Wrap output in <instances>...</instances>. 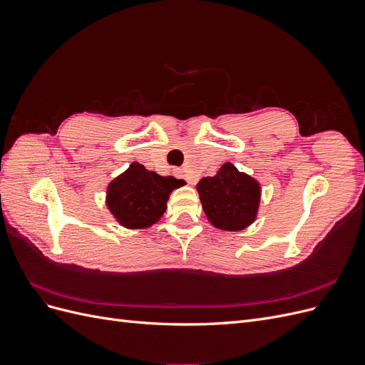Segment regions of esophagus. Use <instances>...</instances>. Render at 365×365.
I'll use <instances>...</instances> for the list:
<instances>
[{"mask_svg": "<svg viewBox=\"0 0 365 365\" xmlns=\"http://www.w3.org/2000/svg\"><path fill=\"white\" fill-rule=\"evenodd\" d=\"M175 173H176V175H180V176H182V178H185V181L189 182L190 185H195V184H196V178H195V176L187 175V173H185V170H182V169H176V170H175Z\"/></svg>", "mask_w": 365, "mask_h": 365, "instance_id": "obj_1", "label": "esophagus"}]
</instances>
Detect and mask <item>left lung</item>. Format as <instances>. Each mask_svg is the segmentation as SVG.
I'll return each mask as SVG.
<instances>
[{
  "label": "left lung",
  "instance_id": "left-lung-1",
  "mask_svg": "<svg viewBox=\"0 0 365 365\" xmlns=\"http://www.w3.org/2000/svg\"><path fill=\"white\" fill-rule=\"evenodd\" d=\"M208 222L217 230L240 231L257 219L260 182L235 164L225 163L215 176H205L196 185Z\"/></svg>",
  "mask_w": 365,
  "mask_h": 365
}]
</instances>
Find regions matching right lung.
<instances>
[{
    "instance_id": "add662e5",
    "label": "right lung",
    "mask_w": 365,
    "mask_h": 365,
    "mask_svg": "<svg viewBox=\"0 0 365 365\" xmlns=\"http://www.w3.org/2000/svg\"><path fill=\"white\" fill-rule=\"evenodd\" d=\"M182 184V180L161 176L140 163H132L108 184L106 207L121 227L145 230L158 222L170 193Z\"/></svg>"
}]
</instances>
